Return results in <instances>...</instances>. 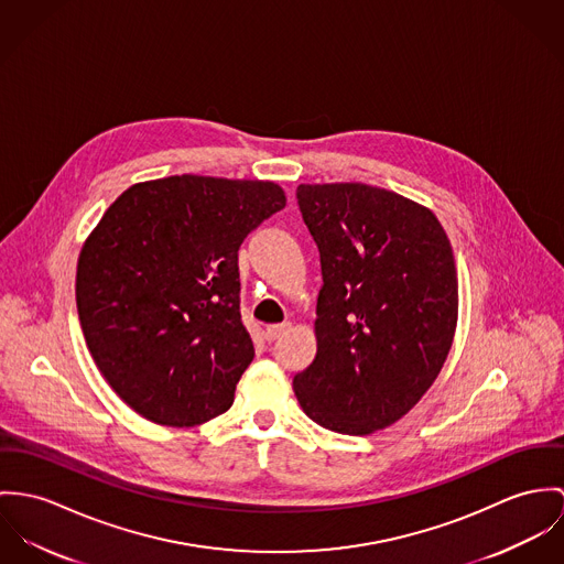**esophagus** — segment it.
<instances>
[{
  "label": "esophagus",
  "mask_w": 564,
  "mask_h": 564,
  "mask_svg": "<svg viewBox=\"0 0 564 564\" xmlns=\"http://www.w3.org/2000/svg\"><path fill=\"white\" fill-rule=\"evenodd\" d=\"M288 328H290V322L265 326V330H263V337H265L268 341H274V339H279L281 335H285V330H288Z\"/></svg>",
  "instance_id": "obj_1"
}]
</instances>
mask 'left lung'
Here are the masks:
<instances>
[{
    "instance_id": "8db88e82",
    "label": "left lung",
    "mask_w": 564,
    "mask_h": 564,
    "mask_svg": "<svg viewBox=\"0 0 564 564\" xmlns=\"http://www.w3.org/2000/svg\"><path fill=\"white\" fill-rule=\"evenodd\" d=\"M319 251L312 366L294 376L315 424L364 437L406 415L452 348L458 279L437 216L366 184H301Z\"/></svg>"
}]
</instances>
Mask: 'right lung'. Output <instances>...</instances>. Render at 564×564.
Wrapping results in <instances>:
<instances>
[{"instance_id": "add662e5", "label": "right lung", "mask_w": 564, "mask_h": 564, "mask_svg": "<svg viewBox=\"0 0 564 564\" xmlns=\"http://www.w3.org/2000/svg\"><path fill=\"white\" fill-rule=\"evenodd\" d=\"M285 207L272 182L175 175L127 188L88 236L75 301L99 372L135 413L196 426L234 404L254 357L238 251Z\"/></svg>"}]
</instances>
